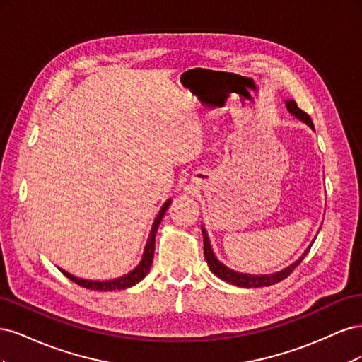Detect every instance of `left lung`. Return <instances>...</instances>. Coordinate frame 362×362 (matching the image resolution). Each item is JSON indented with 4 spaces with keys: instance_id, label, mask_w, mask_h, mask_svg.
Instances as JSON below:
<instances>
[{
    "instance_id": "obj_1",
    "label": "left lung",
    "mask_w": 362,
    "mask_h": 362,
    "mask_svg": "<svg viewBox=\"0 0 362 362\" xmlns=\"http://www.w3.org/2000/svg\"><path fill=\"white\" fill-rule=\"evenodd\" d=\"M286 107L287 110L296 117L302 120L303 124L308 125L311 129H314V124L311 117L306 115L305 112H302L300 108L298 107V104H296L293 100H286ZM202 229V235H204V255H205V259L208 262V267H210V270L214 273V275L217 278H221L222 281L225 282H229L233 284V286H237V287H243V288H258V287H269V286H273V284L276 282H281L282 279H286L287 276H290V273L298 267L300 264V261L305 258V255L308 254L310 252V247L313 246V243L305 249L303 254L296 259L294 262H291V264L286 269H282L279 272H275V273H269V275H250V273H242V272H235L233 269H229L228 266H225L222 261H218L217 257L214 255V252L211 249V243H210V238H208V234L205 231V228L201 226Z\"/></svg>"
}]
</instances>
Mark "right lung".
<instances>
[{"instance_id":"add662e5","label":"right lung","mask_w":362,"mask_h":362,"mask_svg":"<svg viewBox=\"0 0 362 362\" xmlns=\"http://www.w3.org/2000/svg\"><path fill=\"white\" fill-rule=\"evenodd\" d=\"M170 202H172V199H168L166 202L163 204V206L160 208V211H158V214L156 217V221H154V223H152L151 233H149V237H148V242L145 245V250H144V255H141L140 262L133 270H129L128 273H125V275L119 276V278H113V279H105V281H93V279H84V278L74 276V275H71L69 272L63 270L60 267L59 269L63 272L64 276L69 278L75 284H78V286H81L84 288H89V290L115 291V290H125V288H129V287L136 286V284H139L149 273V269L152 266V258H154L157 229H158V225L161 223V218H163L164 213L168 211Z\"/></svg>"}]
</instances>
